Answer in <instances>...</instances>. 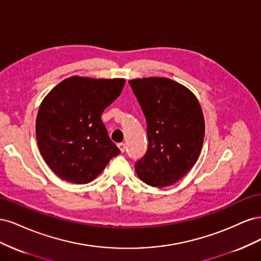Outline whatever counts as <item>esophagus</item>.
I'll use <instances>...</instances> for the list:
<instances>
[{
    "instance_id": "1",
    "label": "esophagus",
    "mask_w": 261,
    "mask_h": 261,
    "mask_svg": "<svg viewBox=\"0 0 261 261\" xmlns=\"http://www.w3.org/2000/svg\"><path fill=\"white\" fill-rule=\"evenodd\" d=\"M117 146H118V148H120V150H121V152H124V151H125V148H126V145H125L124 143H120V144H117Z\"/></svg>"
}]
</instances>
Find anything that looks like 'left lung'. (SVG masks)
<instances>
[{"label": "left lung", "instance_id": "obj_1", "mask_svg": "<svg viewBox=\"0 0 261 261\" xmlns=\"http://www.w3.org/2000/svg\"><path fill=\"white\" fill-rule=\"evenodd\" d=\"M147 121L148 150L136 162L137 176L146 184H175L198 160L204 118L198 99L187 87L165 77L128 82Z\"/></svg>", "mask_w": 261, "mask_h": 261}]
</instances>
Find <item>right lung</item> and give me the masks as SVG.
Masks as SVG:
<instances>
[{
  "label": "right lung",
  "mask_w": 261,
  "mask_h": 261,
  "mask_svg": "<svg viewBox=\"0 0 261 261\" xmlns=\"http://www.w3.org/2000/svg\"><path fill=\"white\" fill-rule=\"evenodd\" d=\"M124 85V78L72 76L44 97L37 114L36 138L43 160L59 177L89 183L121 153L101 115Z\"/></svg>",
  "instance_id": "right-lung-1"
}]
</instances>
